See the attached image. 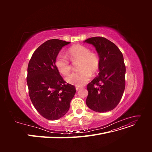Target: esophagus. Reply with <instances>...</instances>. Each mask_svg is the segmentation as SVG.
Segmentation results:
<instances>
[{"mask_svg":"<svg viewBox=\"0 0 152 152\" xmlns=\"http://www.w3.org/2000/svg\"><path fill=\"white\" fill-rule=\"evenodd\" d=\"M75 89H76V90H77V91H78V90H79V89H80V87H75Z\"/></svg>","mask_w":152,"mask_h":152,"instance_id":"esophagus-1","label":"esophagus"}]
</instances>
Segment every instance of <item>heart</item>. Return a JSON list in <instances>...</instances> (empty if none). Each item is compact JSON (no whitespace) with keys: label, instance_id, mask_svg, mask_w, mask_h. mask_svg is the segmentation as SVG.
I'll list each match as a JSON object with an SVG mask.
<instances>
[{"label":"heart","instance_id":"b5f03b06","mask_svg":"<svg viewBox=\"0 0 152 152\" xmlns=\"http://www.w3.org/2000/svg\"><path fill=\"white\" fill-rule=\"evenodd\" d=\"M67 56L73 62L79 61L77 68L79 71L66 78L68 83L76 86H82L88 81L91 73L95 74L99 68V59L97 54L82 45H74L67 50ZM54 65L57 70L64 75H67L72 70V66L67 58L59 54L56 58Z\"/></svg>","mask_w":152,"mask_h":152}]
</instances>
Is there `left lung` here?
Here are the masks:
<instances>
[{
	"mask_svg": "<svg viewBox=\"0 0 152 152\" xmlns=\"http://www.w3.org/2000/svg\"><path fill=\"white\" fill-rule=\"evenodd\" d=\"M84 42L96 48L99 58V72L87 89L86 104L96 112H107L115 108L125 89L126 66L117 45L102 37L87 39Z\"/></svg>",
	"mask_w": 152,
	"mask_h": 152,
	"instance_id": "left-lung-1",
	"label": "left lung"
}]
</instances>
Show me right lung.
<instances>
[{"instance_id": "add662e5", "label": "right lung", "mask_w": 152, "mask_h": 152, "mask_svg": "<svg viewBox=\"0 0 152 152\" xmlns=\"http://www.w3.org/2000/svg\"><path fill=\"white\" fill-rule=\"evenodd\" d=\"M70 42L50 39L37 49L30 59L26 82L30 99L43 117L50 121L61 118L70 108L76 89L66 84L55 66L59 52Z\"/></svg>"}]
</instances>
